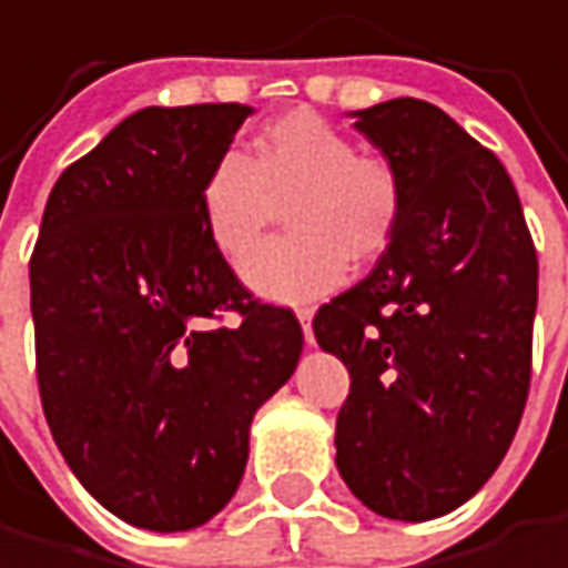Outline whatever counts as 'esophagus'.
I'll return each instance as SVG.
<instances>
[{
	"label": "esophagus",
	"mask_w": 568,
	"mask_h": 568,
	"mask_svg": "<svg viewBox=\"0 0 568 568\" xmlns=\"http://www.w3.org/2000/svg\"><path fill=\"white\" fill-rule=\"evenodd\" d=\"M297 321H301V331H304V341L311 344V341H314V331H311V321H314V311H311V307H297Z\"/></svg>",
	"instance_id": "1"
}]
</instances>
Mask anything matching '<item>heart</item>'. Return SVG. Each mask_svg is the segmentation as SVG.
I'll list each match as a JSON object with an SVG mask.
<instances>
[{"mask_svg":"<svg viewBox=\"0 0 568 568\" xmlns=\"http://www.w3.org/2000/svg\"><path fill=\"white\" fill-rule=\"evenodd\" d=\"M287 200V237L264 244L244 281L271 301H314L341 284L351 261L378 257L402 217L398 170L354 153L351 136L311 110L264 126L247 156L227 153L200 190L206 237L227 261H244Z\"/></svg>","mask_w":568,"mask_h":568,"instance_id":"heart-1","label":"heart"}]
</instances>
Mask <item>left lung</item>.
I'll return each mask as SVG.
<instances>
[{
  "label": "left lung",
  "instance_id": "obj_1",
  "mask_svg": "<svg viewBox=\"0 0 568 568\" xmlns=\"http://www.w3.org/2000/svg\"><path fill=\"white\" fill-rule=\"evenodd\" d=\"M354 130L398 170L402 217L375 271L314 317L344 362L337 471L402 523L438 519L491 478L519 428L539 261L491 150L425 100H388Z\"/></svg>",
  "mask_w": 568,
  "mask_h": 568
}]
</instances>
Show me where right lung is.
<instances>
[{
  "label": "right lung",
  "instance_id": "1",
  "mask_svg": "<svg viewBox=\"0 0 568 568\" xmlns=\"http://www.w3.org/2000/svg\"><path fill=\"white\" fill-rule=\"evenodd\" d=\"M146 106L55 180L29 261L49 432L93 499L150 532L214 519L247 468L257 408L304 331L251 301L210 244L200 190L251 116ZM231 310L237 325H221Z\"/></svg>",
  "mask_w": 568,
  "mask_h": 568
}]
</instances>
